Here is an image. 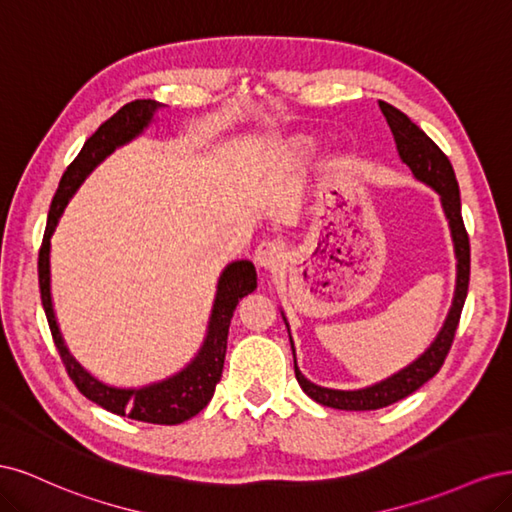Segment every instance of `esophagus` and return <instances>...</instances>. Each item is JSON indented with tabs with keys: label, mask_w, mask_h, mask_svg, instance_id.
<instances>
[{
	"label": "esophagus",
	"mask_w": 512,
	"mask_h": 512,
	"mask_svg": "<svg viewBox=\"0 0 512 512\" xmlns=\"http://www.w3.org/2000/svg\"><path fill=\"white\" fill-rule=\"evenodd\" d=\"M282 258H284V250L277 241H262L254 252V262L265 271H273L280 267Z\"/></svg>",
	"instance_id": "1"
}]
</instances>
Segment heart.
Here are the masks:
<instances>
[{
	"label": "heart",
	"instance_id": "b5f03b06",
	"mask_svg": "<svg viewBox=\"0 0 512 512\" xmlns=\"http://www.w3.org/2000/svg\"><path fill=\"white\" fill-rule=\"evenodd\" d=\"M309 149H312V145H309V141H294V143H292V153H294V156H297V158L307 156Z\"/></svg>",
	"mask_w": 512,
	"mask_h": 512
}]
</instances>
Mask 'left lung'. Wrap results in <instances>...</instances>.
<instances>
[{
    "label": "left lung",
    "mask_w": 512,
    "mask_h": 512,
    "mask_svg": "<svg viewBox=\"0 0 512 512\" xmlns=\"http://www.w3.org/2000/svg\"><path fill=\"white\" fill-rule=\"evenodd\" d=\"M380 111L386 117V123L393 132L397 153L404 164L412 170L416 181H421L440 196V205L446 215L448 228H451V239L455 247L457 258V280H455V294L451 309H448L446 320L442 324L440 333L429 344V348L414 359L404 369H399L397 374L384 378L376 384L365 386V389L356 391H339V389H327V386H318L309 382L301 369L297 367V356H294V376H297L301 389L307 397H312L316 404H322L335 410H378L395 404V401L408 397L416 389L431 380L438 374L448 350H451L453 337L459 324V316L463 303L468 297V282H470V241L466 226H463L461 218V198H459V185L455 179L453 164L442 153V149L431 141V138L412 123L408 115H404L399 108L391 106L389 102H378ZM282 318L286 322V329L290 335V324L282 312ZM290 348L294 354V342L290 335Z\"/></svg>",
    "instance_id": "obj_1"
}]
</instances>
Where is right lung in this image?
Listing matches in <instances>:
<instances>
[{"label":"right lung","mask_w":512,"mask_h":512,"mask_svg":"<svg viewBox=\"0 0 512 512\" xmlns=\"http://www.w3.org/2000/svg\"><path fill=\"white\" fill-rule=\"evenodd\" d=\"M160 108H164V104L156 100H134L121 106L111 119L104 121L87 138L81 153L68 166L64 177H61L51 203L38 258V277L46 320H49L55 346L59 350L61 361L66 365L68 376L76 384V389L100 408L119 416H128L132 421L153 425H179L196 416L209 404L215 393V384L222 378L230 318L235 314L237 303L256 290V269L252 262L235 260L220 273L207 333L203 344H200L198 352L194 354V359L173 376L145 386H132V389L111 386L94 378L74 359L64 337H61L51 294V237L72 196L81 188V183L94 173V168H98L115 149L128 145L134 138L141 136L151 126L153 119H156Z\"/></svg>","instance_id":"1"}]
</instances>
